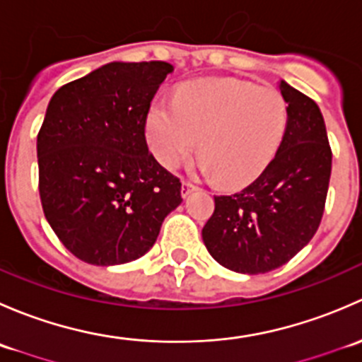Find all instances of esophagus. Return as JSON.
I'll list each match as a JSON object with an SVG mask.
<instances>
[{"instance_id": "34e87169", "label": "esophagus", "mask_w": 362, "mask_h": 362, "mask_svg": "<svg viewBox=\"0 0 362 362\" xmlns=\"http://www.w3.org/2000/svg\"><path fill=\"white\" fill-rule=\"evenodd\" d=\"M194 189H196L194 182H191V180H182V196H184V198H187V196L191 194V192L194 191Z\"/></svg>"}]
</instances>
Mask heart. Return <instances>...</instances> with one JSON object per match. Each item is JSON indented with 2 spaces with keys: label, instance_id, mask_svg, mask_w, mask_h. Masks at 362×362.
<instances>
[{
  "label": "heart",
  "instance_id": "b5f03b06",
  "mask_svg": "<svg viewBox=\"0 0 362 362\" xmlns=\"http://www.w3.org/2000/svg\"><path fill=\"white\" fill-rule=\"evenodd\" d=\"M289 122L286 98L275 87L238 78L184 83L175 101L154 100L145 133L163 166H180L202 140V166L224 187L250 184L268 168Z\"/></svg>",
  "mask_w": 362,
  "mask_h": 362
}]
</instances>
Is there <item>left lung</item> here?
Instances as JSON below:
<instances>
[{
    "label": "left lung",
    "instance_id": "1",
    "mask_svg": "<svg viewBox=\"0 0 362 362\" xmlns=\"http://www.w3.org/2000/svg\"><path fill=\"white\" fill-rule=\"evenodd\" d=\"M289 122L279 152L264 171L231 196H214L203 242L224 268L259 275L280 268L319 229L331 177L322 113L312 98L280 80Z\"/></svg>",
    "mask_w": 362,
    "mask_h": 362
}]
</instances>
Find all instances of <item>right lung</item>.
Wrapping results in <instances>:
<instances>
[{
    "label": "right lung",
    "instance_id": "right-lung-1",
    "mask_svg": "<svg viewBox=\"0 0 362 362\" xmlns=\"http://www.w3.org/2000/svg\"><path fill=\"white\" fill-rule=\"evenodd\" d=\"M173 66L110 63L50 100L36 138L38 191L50 228L80 261L113 266L152 249L182 203L180 178L148 152L145 119Z\"/></svg>",
    "mask_w": 362,
    "mask_h": 362
}]
</instances>
